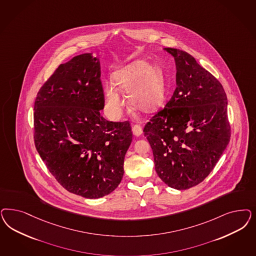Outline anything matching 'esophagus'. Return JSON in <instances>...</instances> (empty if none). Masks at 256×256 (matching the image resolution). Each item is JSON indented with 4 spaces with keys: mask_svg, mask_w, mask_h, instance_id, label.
<instances>
[{
    "mask_svg": "<svg viewBox=\"0 0 256 256\" xmlns=\"http://www.w3.org/2000/svg\"><path fill=\"white\" fill-rule=\"evenodd\" d=\"M132 134L136 136H140L142 134V128H141L140 125H134L132 128Z\"/></svg>",
    "mask_w": 256,
    "mask_h": 256,
    "instance_id": "34e87169",
    "label": "esophagus"
}]
</instances>
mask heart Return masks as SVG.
Wrapping results in <instances>:
<instances>
[{"label":"heart","instance_id":"b5f03b06","mask_svg":"<svg viewBox=\"0 0 256 256\" xmlns=\"http://www.w3.org/2000/svg\"><path fill=\"white\" fill-rule=\"evenodd\" d=\"M116 84L127 92L129 104L141 112H150L164 98V78L161 70L150 66L147 61L138 60L116 70L113 74ZM106 108L110 115L120 118L122 114L124 100L113 82L106 86Z\"/></svg>","mask_w":256,"mask_h":256}]
</instances>
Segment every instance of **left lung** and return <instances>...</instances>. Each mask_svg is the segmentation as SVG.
I'll return each mask as SVG.
<instances>
[{"mask_svg":"<svg viewBox=\"0 0 256 256\" xmlns=\"http://www.w3.org/2000/svg\"><path fill=\"white\" fill-rule=\"evenodd\" d=\"M164 50L175 60L176 88L143 132L160 179L175 190H188L213 170L230 141L227 96L222 84L190 54Z\"/></svg>","mask_w":256,"mask_h":256,"instance_id":"left-lung-1","label":"left lung"}]
</instances>
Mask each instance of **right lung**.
I'll list each match as a JSON object with an SVG mask.
<instances>
[{
	"instance_id": "obj_1",
	"label": "right lung",
	"mask_w": 256,
	"mask_h": 256,
	"mask_svg": "<svg viewBox=\"0 0 256 256\" xmlns=\"http://www.w3.org/2000/svg\"><path fill=\"white\" fill-rule=\"evenodd\" d=\"M104 108L100 61L92 54L61 64L34 100L38 152L65 190L84 198H102L118 188L132 142L129 122H108Z\"/></svg>"
}]
</instances>
